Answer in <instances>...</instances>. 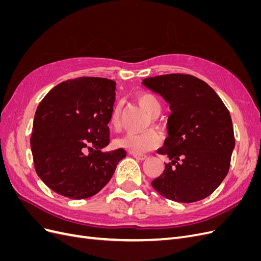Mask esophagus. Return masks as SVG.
<instances>
[{
	"mask_svg": "<svg viewBox=\"0 0 261 261\" xmlns=\"http://www.w3.org/2000/svg\"><path fill=\"white\" fill-rule=\"evenodd\" d=\"M133 156L135 158L136 160H140V161H143V160H146L147 159V155H145V154H138V153H133Z\"/></svg>",
	"mask_w": 261,
	"mask_h": 261,
	"instance_id": "34e87169",
	"label": "esophagus"
}]
</instances>
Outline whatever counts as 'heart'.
I'll return each mask as SVG.
<instances>
[{
	"instance_id": "heart-1",
	"label": "heart",
	"mask_w": 261,
	"mask_h": 261,
	"mask_svg": "<svg viewBox=\"0 0 261 261\" xmlns=\"http://www.w3.org/2000/svg\"><path fill=\"white\" fill-rule=\"evenodd\" d=\"M137 101L149 116L155 117L161 111V103L158 98L151 93L143 92L137 94ZM121 124V107H114L113 111L110 115L109 125L113 130L120 128ZM162 143L161 136L154 130H147L140 134L128 133L122 137L114 140V145L117 148H123L134 153H144L150 150L159 147Z\"/></svg>"
}]
</instances>
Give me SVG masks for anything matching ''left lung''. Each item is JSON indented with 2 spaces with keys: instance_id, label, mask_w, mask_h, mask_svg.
<instances>
[{
  "instance_id": "obj_1",
  "label": "left lung",
  "mask_w": 261,
  "mask_h": 261,
  "mask_svg": "<svg viewBox=\"0 0 261 261\" xmlns=\"http://www.w3.org/2000/svg\"><path fill=\"white\" fill-rule=\"evenodd\" d=\"M170 105L169 136L158 153L168 155L151 181L165 198L195 202L216 191L230 169L235 147L231 115L211 87L192 75L168 74L141 82Z\"/></svg>"
}]
</instances>
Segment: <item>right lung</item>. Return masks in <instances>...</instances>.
I'll list each match as a JSON object with an SVG mask.
<instances>
[{"label": "right lung", "mask_w": 261, "mask_h": 261, "mask_svg": "<svg viewBox=\"0 0 261 261\" xmlns=\"http://www.w3.org/2000/svg\"><path fill=\"white\" fill-rule=\"evenodd\" d=\"M114 101V81L82 77L55 86L38 106L30 147L38 176L53 192L84 199L111 179L126 156L124 149L102 151Z\"/></svg>", "instance_id": "add662e5"}]
</instances>
